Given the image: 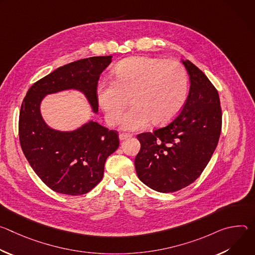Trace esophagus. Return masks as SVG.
I'll return each instance as SVG.
<instances>
[{
  "label": "esophagus",
  "instance_id": "esophagus-1",
  "mask_svg": "<svg viewBox=\"0 0 255 255\" xmlns=\"http://www.w3.org/2000/svg\"><path fill=\"white\" fill-rule=\"evenodd\" d=\"M132 136H133V134H131V133L122 132V133H120V135H119V139H120V140H124V139L130 138V137H132Z\"/></svg>",
  "mask_w": 255,
  "mask_h": 255
}]
</instances>
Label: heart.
Masks as SVG:
<instances>
[{"label": "heart", "instance_id": "1", "mask_svg": "<svg viewBox=\"0 0 255 255\" xmlns=\"http://www.w3.org/2000/svg\"><path fill=\"white\" fill-rule=\"evenodd\" d=\"M189 77L176 60L135 56L120 61L113 69V81L97 86L98 103L107 122L122 119L130 97L132 108L124 116L122 128L140 130L152 121L159 125L171 121L187 102Z\"/></svg>", "mask_w": 255, "mask_h": 255}]
</instances>
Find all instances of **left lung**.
<instances>
[{
	"label": "left lung",
	"instance_id": "8db88e82",
	"mask_svg": "<svg viewBox=\"0 0 255 255\" xmlns=\"http://www.w3.org/2000/svg\"><path fill=\"white\" fill-rule=\"evenodd\" d=\"M183 63L191 81L183 110L165 126L137 135L141 144L135 157L137 175L159 193H173L194 183L209 163L222 129L217 89L193 62Z\"/></svg>",
	"mask_w": 255,
	"mask_h": 255
}]
</instances>
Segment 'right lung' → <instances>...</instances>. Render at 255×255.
Segmentation results:
<instances>
[{
  "label": "right lung",
  "instance_id": "1",
  "mask_svg": "<svg viewBox=\"0 0 255 255\" xmlns=\"http://www.w3.org/2000/svg\"><path fill=\"white\" fill-rule=\"evenodd\" d=\"M112 56H94L58 67L34 83L24 98L19 115V140L29 164L52 191L81 196L102 180L105 162L119 147L116 130L90 122L72 132L50 129L40 114L47 94L77 89L98 111L96 90L103 70Z\"/></svg>",
  "mask_w": 255,
  "mask_h": 255
}]
</instances>
